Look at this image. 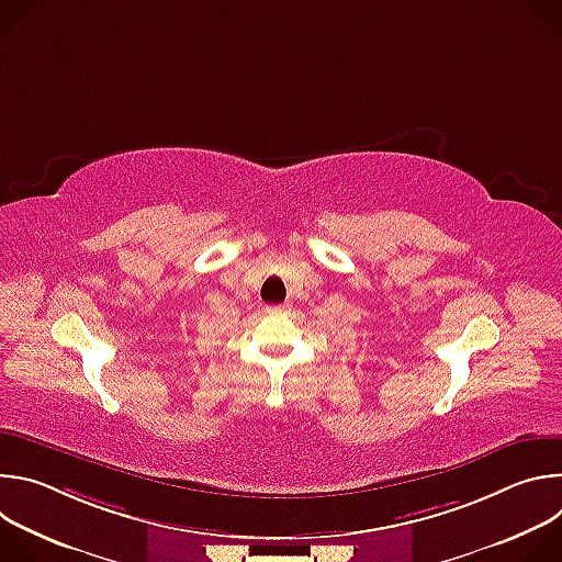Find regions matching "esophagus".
Returning <instances> with one entry per match:
<instances>
[{
    "label": "esophagus",
    "instance_id": "1",
    "mask_svg": "<svg viewBox=\"0 0 562 562\" xmlns=\"http://www.w3.org/2000/svg\"><path fill=\"white\" fill-rule=\"evenodd\" d=\"M289 306L286 304H280V306H273V311H286Z\"/></svg>",
    "mask_w": 562,
    "mask_h": 562
}]
</instances>
